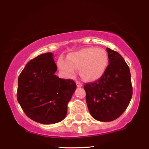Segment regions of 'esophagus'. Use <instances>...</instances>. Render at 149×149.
Here are the masks:
<instances>
[{"instance_id":"34e87169","label":"esophagus","mask_w":149,"mask_h":149,"mask_svg":"<svg viewBox=\"0 0 149 149\" xmlns=\"http://www.w3.org/2000/svg\"><path fill=\"white\" fill-rule=\"evenodd\" d=\"M76 85H77V87H78V88H80V87H81L82 86V84H81V82H79V81H76Z\"/></svg>"}]
</instances>
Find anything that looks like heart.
Returning a JSON list of instances; mask_svg holds the SVG:
<instances>
[{
	"label": "heart",
	"mask_w": 149,
	"mask_h": 149,
	"mask_svg": "<svg viewBox=\"0 0 149 149\" xmlns=\"http://www.w3.org/2000/svg\"><path fill=\"white\" fill-rule=\"evenodd\" d=\"M108 63V54L104 49L88 47L69 54L67 59L60 57L57 66L66 77H73L76 70L79 69V74L84 80L93 81L102 76Z\"/></svg>",
	"instance_id": "1"
}]
</instances>
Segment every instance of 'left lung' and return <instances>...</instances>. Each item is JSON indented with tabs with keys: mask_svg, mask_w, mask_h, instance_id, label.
<instances>
[{
	"mask_svg": "<svg viewBox=\"0 0 149 149\" xmlns=\"http://www.w3.org/2000/svg\"><path fill=\"white\" fill-rule=\"evenodd\" d=\"M109 65L96 81L84 86L90 113L100 121H111L121 116L129 105L132 86L129 67L117 52L107 49Z\"/></svg>",
	"mask_w": 149,
	"mask_h": 149,
	"instance_id": "left-lung-1",
	"label": "left lung"
}]
</instances>
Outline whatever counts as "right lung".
Instances as JSON below:
<instances>
[{"instance_id": "add662e5", "label": "right lung", "mask_w": 149, "mask_h": 149, "mask_svg": "<svg viewBox=\"0 0 149 149\" xmlns=\"http://www.w3.org/2000/svg\"><path fill=\"white\" fill-rule=\"evenodd\" d=\"M56 69L53 54H42L29 61L18 77V102L26 116L38 123L62 121L76 89L72 79L54 74Z\"/></svg>"}]
</instances>
